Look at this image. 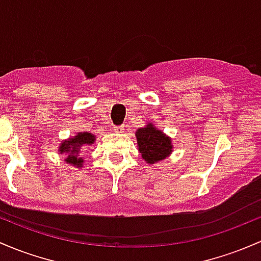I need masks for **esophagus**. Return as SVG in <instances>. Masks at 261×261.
Wrapping results in <instances>:
<instances>
[{
  "instance_id": "esophagus-1",
  "label": "esophagus",
  "mask_w": 261,
  "mask_h": 261,
  "mask_svg": "<svg viewBox=\"0 0 261 261\" xmlns=\"http://www.w3.org/2000/svg\"><path fill=\"white\" fill-rule=\"evenodd\" d=\"M114 130H115V133H117V134L122 133V131H123V126H122V125L115 126V127H114Z\"/></svg>"
}]
</instances>
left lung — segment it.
I'll return each instance as SVG.
<instances>
[{
  "mask_svg": "<svg viewBox=\"0 0 261 261\" xmlns=\"http://www.w3.org/2000/svg\"><path fill=\"white\" fill-rule=\"evenodd\" d=\"M139 151L146 163L153 164L164 160L171 152V141L151 123L136 131Z\"/></svg>",
  "mask_w": 261,
  "mask_h": 261,
  "instance_id": "1",
  "label": "left lung"
}]
</instances>
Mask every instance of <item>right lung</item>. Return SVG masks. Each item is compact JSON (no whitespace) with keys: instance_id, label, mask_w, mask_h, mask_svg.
Segmentation results:
<instances>
[{"instance_id":"right-lung-1","label":"right lung","mask_w":261,"mask_h":261,"mask_svg":"<svg viewBox=\"0 0 261 261\" xmlns=\"http://www.w3.org/2000/svg\"><path fill=\"white\" fill-rule=\"evenodd\" d=\"M94 140V135H91L90 133H79L75 138L62 142V145L60 146V152L67 155L65 161H67L71 165L80 167L84 163L81 158V147L85 145H91Z\"/></svg>"}]
</instances>
